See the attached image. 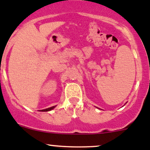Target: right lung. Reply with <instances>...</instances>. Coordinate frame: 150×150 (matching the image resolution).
<instances>
[{
  "mask_svg": "<svg viewBox=\"0 0 150 150\" xmlns=\"http://www.w3.org/2000/svg\"><path fill=\"white\" fill-rule=\"evenodd\" d=\"M56 107V106H52V107L50 108H46V109H44V110H41L40 111H49V110H51L52 109H53L54 108Z\"/></svg>",
  "mask_w": 150,
  "mask_h": 150,
  "instance_id": "1",
  "label": "right lung"
}]
</instances>
